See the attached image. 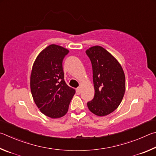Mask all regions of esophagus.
<instances>
[{
  "label": "esophagus",
  "instance_id": "1",
  "mask_svg": "<svg viewBox=\"0 0 156 156\" xmlns=\"http://www.w3.org/2000/svg\"><path fill=\"white\" fill-rule=\"evenodd\" d=\"M80 88H76V94H80Z\"/></svg>",
  "mask_w": 156,
  "mask_h": 156
}]
</instances>
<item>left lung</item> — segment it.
I'll return each instance as SVG.
<instances>
[{"label":"left lung","mask_w":156,"mask_h":156,"mask_svg":"<svg viewBox=\"0 0 156 156\" xmlns=\"http://www.w3.org/2000/svg\"><path fill=\"white\" fill-rule=\"evenodd\" d=\"M90 59L93 74L94 96L87 105L95 115L103 116L119 107L125 91V76L119 62L101 46L86 51Z\"/></svg>","instance_id":"left-lung-1"}]
</instances>
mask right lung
Wrapping results in <instances>:
<instances>
[{"label":"right lung","mask_w":156,"mask_h":156,"mask_svg":"<svg viewBox=\"0 0 156 156\" xmlns=\"http://www.w3.org/2000/svg\"><path fill=\"white\" fill-rule=\"evenodd\" d=\"M68 50L51 44L38 55L31 74V90L41 112L52 119L67 113L75 89L64 81L62 62Z\"/></svg>","instance_id":"obj_1"}]
</instances>
